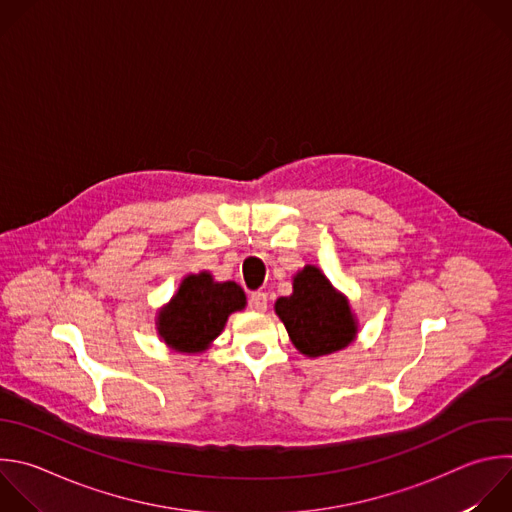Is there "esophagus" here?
Segmentation results:
<instances>
[{
	"mask_svg": "<svg viewBox=\"0 0 512 512\" xmlns=\"http://www.w3.org/2000/svg\"><path fill=\"white\" fill-rule=\"evenodd\" d=\"M267 305H269V299H267V293L263 291H255L251 297H249V307L257 313H263L267 311Z\"/></svg>",
	"mask_w": 512,
	"mask_h": 512,
	"instance_id": "obj_1",
	"label": "esophagus"
}]
</instances>
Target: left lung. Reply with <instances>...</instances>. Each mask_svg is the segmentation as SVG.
<instances>
[{
    "mask_svg": "<svg viewBox=\"0 0 512 512\" xmlns=\"http://www.w3.org/2000/svg\"><path fill=\"white\" fill-rule=\"evenodd\" d=\"M275 313L305 358L346 350L360 329L350 299L315 265H305L293 275V293L275 301Z\"/></svg>",
    "mask_w": 512,
    "mask_h": 512,
    "instance_id": "left-lung-1",
    "label": "left lung"
}]
</instances>
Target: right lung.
Returning a JSON list of instances; mask_svg holds the SVG:
<instances>
[{
  "instance_id": "obj_1",
  "label": "right lung",
  "mask_w": 512,
  "mask_h": 512,
  "mask_svg": "<svg viewBox=\"0 0 512 512\" xmlns=\"http://www.w3.org/2000/svg\"><path fill=\"white\" fill-rule=\"evenodd\" d=\"M245 305V291L235 281H215L211 271L189 273L156 311V333L168 350L203 354L221 335L229 315Z\"/></svg>"
}]
</instances>
